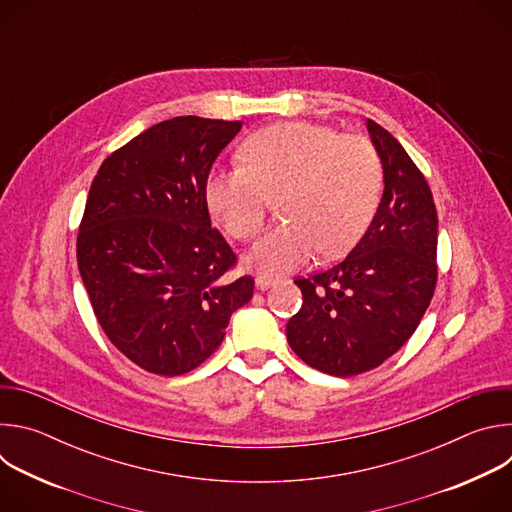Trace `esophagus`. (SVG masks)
<instances>
[{
    "mask_svg": "<svg viewBox=\"0 0 512 512\" xmlns=\"http://www.w3.org/2000/svg\"><path fill=\"white\" fill-rule=\"evenodd\" d=\"M277 279L275 277H271V275H265V273H257L255 275V285L259 287V289H267L269 285H273Z\"/></svg>",
    "mask_w": 512,
    "mask_h": 512,
    "instance_id": "esophagus-1",
    "label": "esophagus"
}]
</instances>
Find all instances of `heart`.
<instances>
[{
	"label": "heart",
	"instance_id": "1",
	"mask_svg": "<svg viewBox=\"0 0 512 512\" xmlns=\"http://www.w3.org/2000/svg\"><path fill=\"white\" fill-rule=\"evenodd\" d=\"M241 162L206 178L204 200L237 241L263 231L269 204L277 200L283 223L249 255L265 275L298 269L316 249L322 257L346 253L379 210L385 174L367 137L308 121L273 123L243 141Z\"/></svg>",
	"mask_w": 512,
	"mask_h": 512
}]
</instances>
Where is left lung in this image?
<instances>
[{"instance_id":"1","label":"left lung","mask_w":512,"mask_h":512,"mask_svg":"<svg viewBox=\"0 0 512 512\" xmlns=\"http://www.w3.org/2000/svg\"><path fill=\"white\" fill-rule=\"evenodd\" d=\"M385 192L369 231L336 265L296 279L302 308L287 342L310 367L354 377L377 369L419 326L437 283V212L403 145L373 119Z\"/></svg>"}]
</instances>
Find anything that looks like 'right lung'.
I'll list each match as a JSON object with an SVG mask.
<instances>
[{
  "instance_id": "right-lung-1",
  "label": "right lung",
  "mask_w": 512,
  "mask_h": 512,
  "mask_svg": "<svg viewBox=\"0 0 512 512\" xmlns=\"http://www.w3.org/2000/svg\"><path fill=\"white\" fill-rule=\"evenodd\" d=\"M241 125L162 121L115 150L91 184L79 271L111 344L148 373L194 371L253 298L251 275H229L237 255L204 200L208 172Z\"/></svg>"
}]
</instances>
